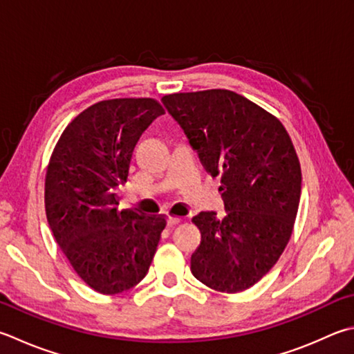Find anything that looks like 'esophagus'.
I'll return each mask as SVG.
<instances>
[{
	"label": "esophagus",
	"instance_id": "1",
	"mask_svg": "<svg viewBox=\"0 0 354 354\" xmlns=\"http://www.w3.org/2000/svg\"><path fill=\"white\" fill-rule=\"evenodd\" d=\"M180 222H182V217H177V216H169L168 217V225L169 226H174V225H177Z\"/></svg>",
	"mask_w": 354,
	"mask_h": 354
}]
</instances>
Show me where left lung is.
I'll return each mask as SVG.
<instances>
[{
    "mask_svg": "<svg viewBox=\"0 0 354 354\" xmlns=\"http://www.w3.org/2000/svg\"><path fill=\"white\" fill-rule=\"evenodd\" d=\"M165 108L212 177L226 216L200 212L202 242L191 256L197 281L222 292L257 283L281 257L301 200V163L279 120L226 89L171 94Z\"/></svg>",
    "mask_w": 354,
    "mask_h": 354,
    "instance_id": "8db88e82",
    "label": "left lung"
}]
</instances>
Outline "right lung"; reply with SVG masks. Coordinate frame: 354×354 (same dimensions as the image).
Listing matches in <instances>:
<instances>
[{
  "label": "right lung",
  "instance_id": "add662e5",
  "mask_svg": "<svg viewBox=\"0 0 354 354\" xmlns=\"http://www.w3.org/2000/svg\"><path fill=\"white\" fill-rule=\"evenodd\" d=\"M165 114L154 98L92 104L63 131L46 172V216L57 243L92 290L118 295L146 276L165 216L118 211L138 138Z\"/></svg>",
  "mask_w": 354,
  "mask_h": 354
}]
</instances>
